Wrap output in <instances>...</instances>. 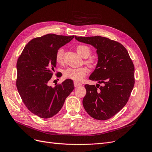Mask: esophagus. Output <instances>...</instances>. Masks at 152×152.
Segmentation results:
<instances>
[{"mask_svg": "<svg viewBox=\"0 0 152 152\" xmlns=\"http://www.w3.org/2000/svg\"><path fill=\"white\" fill-rule=\"evenodd\" d=\"M81 85H82V84H81V83H77V82H76V81L74 82V86H75V87H78V86H81Z\"/></svg>", "mask_w": 152, "mask_h": 152, "instance_id": "34e87169", "label": "esophagus"}]
</instances>
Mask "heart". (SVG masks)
Masks as SVG:
<instances>
[{
  "label": "heart",
  "instance_id": "b5f03b06",
  "mask_svg": "<svg viewBox=\"0 0 152 152\" xmlns=\"http://www.w3.org/2000/svg\"><path fill=\"white\" fill-rule=\"evenodd\" d=\"M77 53L84 58H88L91 55L92 51L90 48L84 45H79L76 47ZM64 50L63 49H59L56 53V61L58 63H61L63 59ZM86 63L91 68H95L97 66V60L95 58H90L87 60ZM87 73V70L84 67L72 68H68L63 71V76L65 78L72 79L75 81H81Z\"/></svg>",
  "mask_w": 152,
  "mask_h": 152
}]
</instances>
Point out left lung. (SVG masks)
I'll return each mask as SVG.
<instances>
[{"mask_svg": "<svg viewBox=\"0 0 152 152\" xmlns=\"http://www.w3.org/2000/svg\"><path fill=\"white\" fill-rule=\"evenodd\" d=\"M75 39L94 47L98 55L97 65L89 79L99 84L84 86V108L93 118L107 120L118 113L129 100L135 83L134 64L119 42L98 36Z\"/></svg>", "mask_w": 152, "mask_h": 152, "instance_id": "left-lung-1", "label": "left lung"}]
</instances>
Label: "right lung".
<instances>
[{
    "label": "right lung",
    "mask_w": 152,
    "mask_h": 152,
    "mask_svg": "<svg viewBox=\"0 0 152 152\" xmlns=\"http://www.w3.org/2000/svg\"><path fill=\"white\" fill-rule=\"evenodd\" d=\"M74 37L48 34L34 38L18 59V91L27 108L40 118H49L57 114L75 88L69 79L54 87L48 85L57 65L56 53Z\"/></svg>",
    "instance_id": "add662e5"
}]
</instances>
